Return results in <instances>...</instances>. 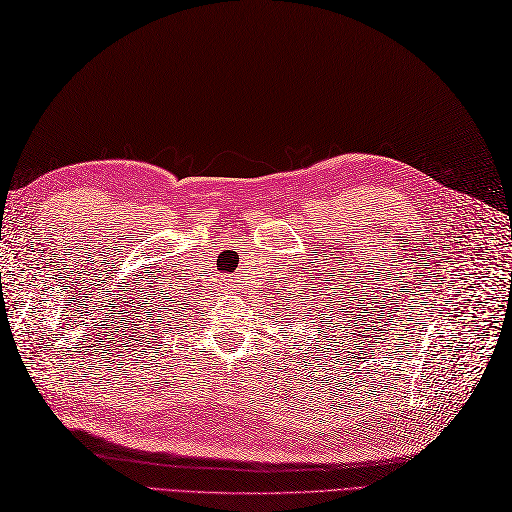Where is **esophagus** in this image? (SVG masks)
Wrapping results in <instances>:
<instances>
[{"mask_svg":"<svg viewBox=\"0 0 512 512\" xmlns=\"http://www.w3.org/2000/svg\"><path fill=\"white\" fill-rule=\"evenodd\" d=\"M228 292H233V284H231V279H228V281H224V284H222Z\"/></svg>","mask_w":512,"mask_h":512,"instance_id":"obj_1","label":"esophagus"}]
</instances>
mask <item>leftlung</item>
I'll list each match as a JSON object with an SVG mask.
<instances>
[{
  "mask_svg": "<svg viewBox=\"0 0 512 512\" xmlns=\"http://www.w3.org/2000/svg\"><path fill=\"white\" fill-rule=\"evenodd\" d=\"M310 310H314V306H310ZM310 310L303 308V314H306V317H310ZM319 317H321V314H319ZM325 319H328V317H325Z\"/></svg>",
  "mask_w": 512,
  "mask_h": 512,
  "instance_id": "obj_1",
  "label": "left lung"
}]
</instances>
